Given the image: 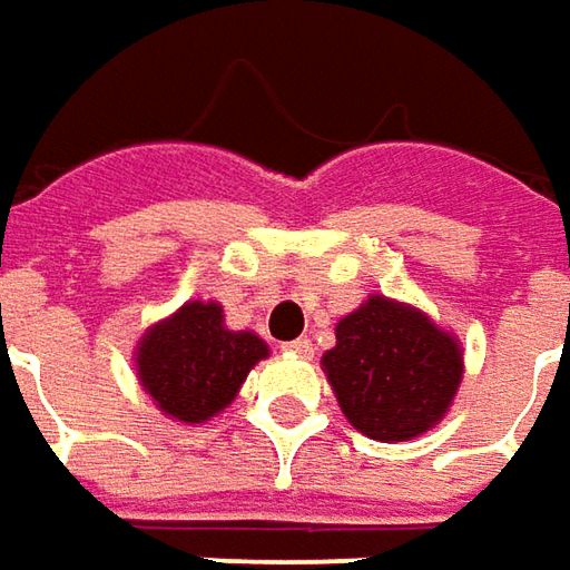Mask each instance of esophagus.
I'll list each match as a JSON object with an SVG mask.
<instances>
[{
	"label": "esophagus",
	"mask_w": 570,
	"mask_h": 570,
	"mask_svg": "<svg viewBox=\"0 0 570 570\" xmlns=\"http://www.w3.org/2000/svg\"><path fill=\"white\" fill-rule=\"evenodd\" d=\"M284 350L293 352V355H299V358H312V355H315V346H312V340H305V336L293 340V343H286Z\"/></svg>",
	"instance_id": "obj_1"
}]
</instances>
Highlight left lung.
I'll use <instances>...</instances> for the list:
<instances>
[{"mask_svg": "<svg viewBox=\"0 0 570 570\" xmlns=\"http://www.w3.org/2000/svg\"><path fill=\"white\" fill-rule=\"evenodd\" d=\"M321 365L352 428L386 443L433 428L462 383L459 343L383 296L336 324V346Z\"/></svg>", "mask_w": 570, "mask_h": 570, "instance_id": "1", "label": "left lung"}]
</instances>
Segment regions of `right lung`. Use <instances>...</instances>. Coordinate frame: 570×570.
<instances>
[{
	"label": "right lung",
	"mask_w": 570,
	"mask_h": 570,
	"mask_svg": "<svg viewBox=\"0 0 570 570\" xmlns=\"http://www.w3.org/2000/svg\"><path fill=\"white\" fill-rule=\"evenodd\" d=\"M265 355L268 346L258 336L224 327L218 302H187L142 336L137 371L165 415L199 424L230 405L249 367Z\"/></svg>",
	"instance_id": "add662e5"
}]
</instances>
